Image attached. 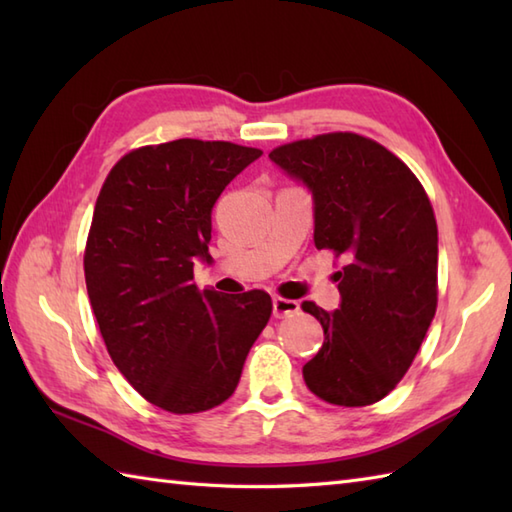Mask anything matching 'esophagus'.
Here are the masks:
<instances>
[{
    "label": "esophagus",
    "mask_w": 512,
    "mask_h": 512,
    "mask_svg": "<svg viewBox=\"0 0 512 512\" xmlns=\"http://www.w3.org/2000/svg\"><path fill=\"white\" fill-rule=\"evenodd\" d=\"M299 312V301L295 299H284V297H275L273 299V314L277 319L292 317V314Z\"/></svg>",
    "instance_id": "1"
}]
</instances>
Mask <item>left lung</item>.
Masks as SVG:
<instances>
[{
    "label": "left lung",
    "instance_id": "8db88e82",
    "mask_svg": "<svg viewBox=\"0 0 512 512\" xmlns=\"http://www.w3.org/2000/svg\"><path fill=\"white\" fill-rule=\"evenodd\" d=\"M268 156L312 191L314 246L347 259L336 273L339 310L301 303L325 336L303 380L330 405H374L407 374L438 308L429 195L398 156L352 132L295 140Z\"/></svg>",
    "mask_w": 512,
    "mask_h": 512
}]
</instances>
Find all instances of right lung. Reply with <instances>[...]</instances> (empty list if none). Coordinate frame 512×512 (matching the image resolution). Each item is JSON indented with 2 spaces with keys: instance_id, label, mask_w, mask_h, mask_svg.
Masks as SVG:
<instances>
[{
  "instance_id": "right-lung-1",
  "label": "right lung",
  "mask_w": 512,
  "mask_h": 512,
  "mask_svg": "<svg viewBox=\"0 0 512 512\" xmlns=\"http://www.w3.org/2000/svg\"><path fill=\"white\" fill-rule=\"evenodd\" d=\"M262 149L180 138L132 149L96 198L83 270L96 323L129 385L171 413L222 405L273 314L264 290L193 284L209 262L211 209Z\"/></svg>"
}]
</instances>
